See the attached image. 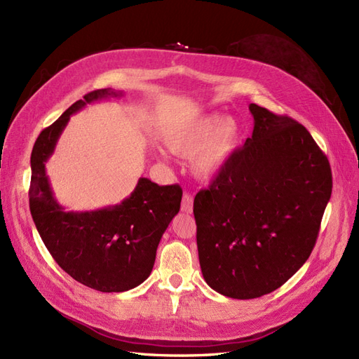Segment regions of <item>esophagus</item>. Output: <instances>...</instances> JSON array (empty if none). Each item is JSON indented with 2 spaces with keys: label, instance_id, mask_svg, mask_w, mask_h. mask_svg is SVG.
Segmentation results:
<instances>
[{
  "label": "esophagus",
  "instance_id": "34e87169",
  "mask_svg": "<svg viewBox=\"0 0 359 359\" xmlns=\"http://www.w3.org/2000/svg\"><path fill=\"white\" fill-rule=\"evenodd\" d=\"M181 211L182 212H187V214L193 211V198H191V194L184 193L182 202H181Z\"/></svg>",
  "mask_w": 359,
  "mask_h": 359
}]
</instances>
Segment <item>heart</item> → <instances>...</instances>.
I'll return each mask as SVG.
<instances>
[{
	"label": "heart",
	"mask_w": 359,
	"mask_h": 359,
	"mask_svg": "<svg viewBox=\"0 0 359 359\" xmlns=\"http://www.w3.org/2000/svg\"><path fill=\"white\" fill-rule=\"evenodd\" d=\"M172 154L190 158L193 175L202 181H212L229 165L241 145V126L232 116L206 114L166 136Z\"/></svg>",
	"instance_id": "obj_1"
}]
</instances>
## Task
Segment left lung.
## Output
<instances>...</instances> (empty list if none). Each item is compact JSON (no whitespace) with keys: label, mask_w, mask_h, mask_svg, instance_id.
Wrapping results in <instances>:
<instances>
[{"label":"left lung","mask_w":359,"mask_h":359,"mask_svg":"<svg viewBox=\"0 0 359 359\" xmlns=\"http://www.w3.org/2000/svg\"><path fill=\"white\" fill-rule=\"evenodd\" d=\"M253 135L193 203L202 276L253 299L306 264L332 191L330 161L309 130L255 103Z\"/></svg>","instance_id":"left-lung-1"}]
</instances>
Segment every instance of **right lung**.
Wrapping results in <instances>:
<instances>
[{
  "label": "right lung",
  "instance_id": "1",
  "mask_svg": "<svg viewBox=\"0 0 359 359\" xmlns=\"http://www.w3.org/2000/svg\"><path fill=\"white\" fill-rule=\"evenodd\" d=\"M124 91L103 88L83 95L39 135L31 153L29 211L55 262L79 283L99 292H126L149 277L163 233L180 211L182 190L140 177L130 196L93 211H66L46 175L70 116L86 104L121 99Z\"/></svg>",
  "mask_w": 359,
  "mask_h": 359
}]
</instances>
